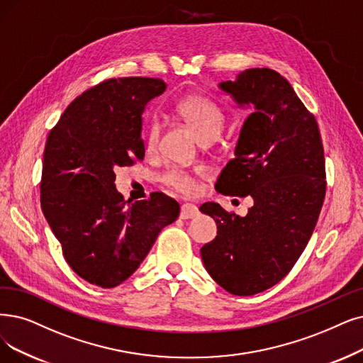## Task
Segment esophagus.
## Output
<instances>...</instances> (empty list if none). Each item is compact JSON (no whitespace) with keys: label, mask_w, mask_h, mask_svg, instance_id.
Instances as JSON below:
<instances>
[{"label":"esophagus","mask_w":363,"mask_h":363,"mask_svg":"<svg viewBox=\"0 0 363 363\" xmlns=\"http://www.w3.org/2000/svg\"><path fill=\"white\" fill-rule=\"evenodd\" d=\"M199 213L198 207L194 204H183L180 208V217L182 219H194Z\"/></svg>","instance_id":"obj_1"}]
</instances>
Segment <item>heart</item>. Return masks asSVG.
<instances>
[{"instance_id": "b5f03b06", "label": "heart", "mask_w": 363, "mask_h": 363, "mask_svg": "<svg viewBox=\"0 0 363 363\" xmlns=\"http://www.w3.org/2000/svg\"><path fill=\"white\" fill-rule=\"evenodd\" d=\"M174 111H176V114L187 126H189L198 141H201L202 144L214 141L223 131L225 114L222 108L206 96L187 95L174 106ZM157 138L159 126L156 123H150L147 128L146 137L147 146L150 149L155 147ZM161 180L164 184L171 187V189L186 195L195 192L196 187L194 174L180 168H171L165 171Z\"/></svg>"}]
</instances>
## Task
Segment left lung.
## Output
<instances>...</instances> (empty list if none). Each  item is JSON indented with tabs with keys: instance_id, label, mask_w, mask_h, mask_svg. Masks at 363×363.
<instances>
[{
	"instance_id": "obj_1",
	"label": "left lung",
	"mask_w": 363,
	"mask_h": 363,
	"mask_svg": "<svg viewBox=\"0 0 363 363\" xmlns=\"http://www.w3.org/2000/svg\"><path fill=\"white\" fill-rule=\"evenodd\" d=\"M219 88L253 113L216 191L250 195L253 207L241 217L217 202L202 204L217 237L202 245L201 257L226 292L250 296L284 279L307 247L326 194L325 153L314 116L277 71L245 69Z\"/></svg>"
}]
</instances>
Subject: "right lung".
Instances as JSON below:
<instances>
[{"mask_svg": "<svg viewBox=\"0 0 363 363\" xmlns=\"http://www.w3.org/2000/svg\"><path fill=\"white\" fill-rule=\"evenodd\" d=\"M165 89L161 79H108L72 101L48 137L43 214L71 269L98 287L133 275L179 217V202L165 194L131 204L114 184V169L144 157L141 114Z\"/></svg>", "mask_w": 363, "mask_h": 363, "instance_id": "add662e5", "label": "right lung"}]
</instances>
